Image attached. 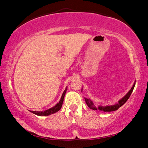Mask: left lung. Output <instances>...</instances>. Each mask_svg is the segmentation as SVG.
Listing matches in <instances>:
<instances>
[{"label": "left lung", "instance_id": "obj_1", "mask_svg": "<svg viewBox=\"0 0 148 148\" xmlns=\"http://www.w3.org/2000/svg\"><path fill=\"white\" fill-rule=\"evenodd\" d=\"M135 86V83H134L133 86L131 87V89L129 90V91L127 92V93L125 95V96L121 98L118 101V102L115 104H112V105H107V106H102V105H99V106H97L95 105L93 102H92L90 99H87V98H85V101H86V102L87 106L89 108L93 110H101V111H103V112H113V111H116L118 108H119L120 107L123 106L125 102L127 101V100L129 99V98L131 96V95L132 93V91L134 88Z\"/></svg>", "mask_w": 148, "mask_h": 148}]
</instances>
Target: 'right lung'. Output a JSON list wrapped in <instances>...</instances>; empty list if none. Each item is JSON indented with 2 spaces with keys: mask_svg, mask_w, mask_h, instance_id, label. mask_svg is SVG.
I'll use <instances>...</instances> for the list:
<instances>
[{
  "mask_svg": "<svg viewBox=\"0 0 148 148\" xmlns=\"http://www.w3.org/2000/svg\"><path fill=\"white\" fill-rule=\"evenodd\" d=\"M66 89H67V87H66V89H64L63 93H62V95L61 100H60L59 102H57L56 105H55L53 107H52V108H49L47 110H45V111L38 112V111H31V110H30V112H32V114L37 115V116H49V115H51V114L56 113L57 112H58L59 110H60L61 108L62 103H63L64 95H65V94H66Z\"/></svg>",
  "mask_w": 148,
  "mask_h": 148,
  "instance_id": "obj_1",
  "label": "right lung"
}]
</instances>
